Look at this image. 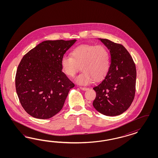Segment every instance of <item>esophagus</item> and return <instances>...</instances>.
Wrapping results in <instances>:
<instances>
[{
	"label": "esophagus",
	"instance_id": "esophagus-1",
	"mask_svg": "<svg viewBox=\"0 0 158 158\" xmlns=\"http://www.w3.org/2000/svg\"><path fill=\"white\" fill-rule=\"evenodd\" d=\"M80 89L83 90H86L88 89V88L86 87H80Z\"/></svg>",
	"mask_w": 158,
	"mask_h": 158
}]
</instances>
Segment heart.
I'll use <instances>...</instances> for the list:
<instances>
[{
    "label": "heart",
    "mask_w": 158,
    "mask_h": 158,
    "mask_svg": "<svg viewBox=\"0 0 158 158\" xmlns=\"http://www.w3.org/2000/svg\"><path fill=\"white\" fill-rule=\"evenodd\" d=\"M71 56L61 58L62 71L68 77H74L81 67L82 72L75 79L79 84L88 85L93 80L100 81L108 72L110 53L104 45H81L75 48Z\"/></svg>",
    "instance_id": "b5f03b06"
}]
</instances>
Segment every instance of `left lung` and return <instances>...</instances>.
I'll use <instances>...</instances> for the list:
<instances>
[{
    "instance_id": "left-lung-1",
    "label": "left lung",
    "mask_w": 158,
    "mask_h": 158,
    "mask_svg": "<svg viewBox=\"0 0 158 158\" xmlns=\"http://www.w3.org/2000/svg\"><path fill=\"white\" fill-rule=\"evenodd\" d=\"M110 52V64L102 81L93 87L96 97L93 105L106 116H117L127 110L134 100L136 68L128 51L119 43L100 39Z\"/></svg>"
}]
</instances>
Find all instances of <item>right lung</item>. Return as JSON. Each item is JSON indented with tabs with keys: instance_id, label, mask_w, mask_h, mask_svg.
<instances>
[{
	"instance_id": "add662e5",
	"label": "right lung",
	"mask_w": 158,
	"mask_h": 158,
	"mask_svg": "<svg viewBox=\"0 0 158 158\" xmlns=\"http://www.w3.org/2000/svg\"><path fill=\"white\" fill-rule=\"evenodd\" d=\"M76 41L46 40L21 59L15 75V89L21 104L29 115L46 119L62 109L75 85L62 72L61 61Z\"/></svg>"
}]
</instances>
